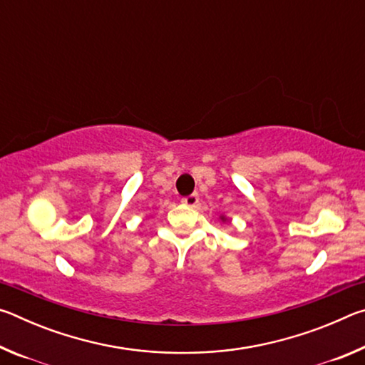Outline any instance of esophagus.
Returning <instances> with one entry per match:
<instances>
[{
  "mask_svg": "<svg viewBox=\"0 0 365 365\" xmlns=\"http://www.w3.org/2000/svg\"><path fill=\"white\" fill-rule=\"evenodd\" d=\"M197 202H200V196L195 195V193L187 196V197H183V200H182V205L188 206V207H196Z\"/></svg>",
  "mask_w": 365,
  "mask_h": 365,
  "instance_id": "obj_1",
  "label": "esophagus"
}]
</instances>
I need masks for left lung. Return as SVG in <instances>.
Returning a JSON list of instances; mask_svg holds the SVG:
<instances>
[{
  "mask_svg": "<svg viewBox=\"0 0 365 365\" xmlns=\"http://www.w3.org/2000/svg\"><path fill=\"white\" fill-rule=\"evenodd\" d=\"M222 222H228V219L225 217V215H220V217H219Z\"/></svg>",
  "mask_w": 365,
  "mask_h": 365,
  "instance_id": "8db88e82",
  "label": "left lung"
}]
</instances>
